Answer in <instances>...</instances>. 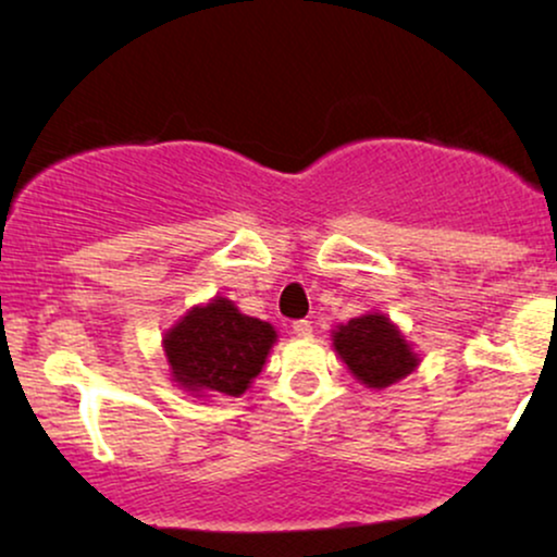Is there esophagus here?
Here are the masks:
<instances>
[{"mask_svg":"<svg viewBox=\"0 0 557 557\" xmlns=\"http://www.w3.org/2000/svg\"><path fill=\"white\" fill-rule=\"evenodd\" d=\"M293 332H296L298 337H311L314 327H311L309 319H298V322H293Z\"/></svg>","mask_w":557,"mask_h":557,"instance_id":"1","label":"esophagus"}]
</instances>
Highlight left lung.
I'll use <instances>...</instances> for the list:
<instances>
[{"instance_id": "obj_1", "label": "left lung", "mask_w": 557, "mask_h": 557, "mask_svg": "<svg viewBox=\"0 0 557 557\" xmlns=\"http://www.w3.org/2000/svg\"><path fill=\"white\" fill-rule=\"evenodd\" d=\"M332 345L350 374L374 389L395 385L419 367L411 345L380 311H369L332 330Z\"/></svg>"}]
</instances>
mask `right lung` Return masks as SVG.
Here are the masks:
<instances>
[{"instance_id":"obj_1","label":"right lung","mask_w":557,"mask_h":557,"mask_svg":"<svg viewBox=\"0 0 557 557\" xmlns=\"http://www.w3.org/2000/svg\"><path fill=\"white\" fill-rule=\"evenodd\" d=\"M277 332L216 296L194 306L164 335L170 374L196 398H238L261 372Z\"/></svg>"}]
</instances>
